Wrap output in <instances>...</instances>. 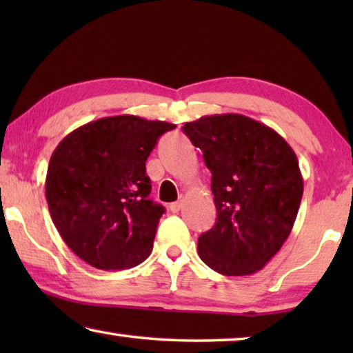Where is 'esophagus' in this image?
Masks as SVG:
<instances>
[{"instance_id": "34e87169", "label": "esophagus", "mask_w": 353, "mask_h": 353, "mask_svg": "<svg viewBox=\"0 0 353 353\" xmlns=\"http://www.w3.org/2000/svg\"><path fill=\"white\" fill-rule=\"evenodd\" d=\"M170 210H171L172 213H179V212H181V210H182V199L172 202V204L170 205Z\"/></svg>"}]
</instances>
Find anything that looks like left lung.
I'll return each mask as SVG.
<instances>
[{"mask_svg":"<svg viewBox=\"0 0 353 353\" xmlns=\"http://www.w3.org/2000/svg\"><path fill=\"white\" fill-rule=\"evenodd\" d=\"M212 172L216 223L198 240L201 260L223 276H249L290 236L303 181L294 151L276 130L224 113L182 128Z\"/></svg>","mask_w":353,"mask_h":353,"instance_id":"obj_1","label":"left lung"}]
</instances>
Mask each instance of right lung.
I'll list each match as a JSON object with an SVG mask.
<instances>
[{"instance_id":"right-lung-1","label":"right lung","mask_w":353,"mask_h":353,"mask_svg":"<svg viewBox=\"0 0 353 353\" xmlns=\"http://www.w3.org/2000/svg\"><path fill=\"white\" fill-rule=\"evenodd\" d=\"M176 124L118 115L87 123L59 143L45 194L67 246L88 265L121 271L152 250L163 205L148 198L146 160Z\"/></svg>"}]
</instances>
